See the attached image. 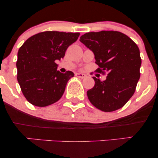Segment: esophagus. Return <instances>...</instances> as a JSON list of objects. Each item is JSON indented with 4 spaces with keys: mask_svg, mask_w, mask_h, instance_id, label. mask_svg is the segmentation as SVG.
<instances>
[{
    "mask_svg": "<svg viewBox=\"0 0 158 158\" xmlns=\"http://www.w3.org/2000/svg\"><path fill=\"white\" fill-rule=\"evenodd\" d=\"M76 76H77V77L81 78V79H85V78L87 77V76L85 75V74H84V73H76Z\"/></svg>",
    "mask_w": 158,
    "mask_h": 158,
    "instance_id": "34e87169",
    "label": "esophagus"
}]
</instances>
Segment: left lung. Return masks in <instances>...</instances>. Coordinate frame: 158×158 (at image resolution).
Returning a JSON list of instances; mask_svg holds the SVG:
<instances>
[{
  "instance_id": "obj_1",
  "label": "left lung",
  "mask_w": 158,
  "mask_h": 158,
  "mask_svg": "<svg viewBox=\"0 0 158 158\" xmlns=\"http://www.w3.org/2000/svg\"><path fill=\"white\" fill-rule=\"evenodd\" d=\"M79 41L92 50L98 73H107L106 79L95 81L87 91L90 103L105 112L119 109L135 94L140 77L141 58L137 45L118 31L87 32Z\"/></svg>"
}]
</instances>
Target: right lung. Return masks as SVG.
Segmentation results:
<instances>
[{"mask_svg":"<svg viewBox=\"0 0 158 158\" xmlns=\"http://www.w3.org/2000/svg\"><path fill=\"white\" fill-rule=\"evenodd\" d=\"M79 32L45 31L31 36L18 52L17 79L27 100L46 107L59 101L74 73L57 70L56 60L64 58L67 49Z\"/></svg>","mask_w":158,"mask_h":158,"instance_id":"obj_1","label":"right lung"}]
</instances>
